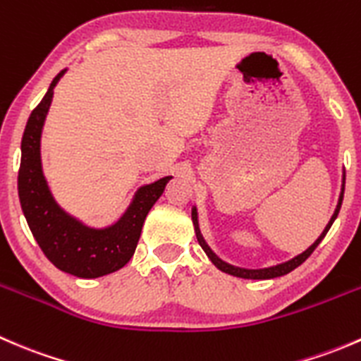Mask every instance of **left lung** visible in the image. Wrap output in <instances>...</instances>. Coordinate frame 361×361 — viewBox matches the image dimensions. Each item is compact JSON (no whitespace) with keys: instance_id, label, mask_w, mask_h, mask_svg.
<instances>
[{"instance_id":"left-lung-1","label":"left lung","mask_w":361,"mask_h":361,"mask_svg":"<svg viewBox=\"0 0 361 361\" xmlns=\"http://www.w3.org/2000/svg\"><path fill=\"white\" fill-rule=\"evenodd\" d=\"M344 185H345V174H344V176H342V192H341V197H338V204H337V207H336V213L332 214V218H330L329 225H326L325 231L322 232V235H319V238L316 239V241L312 243V245L309 246V248L305 250L304 253L297 255V257L292 258V260L285 262V264H279V265H274V267H267V269H241V267H234V265H231V264H227V262L220 260V258H218L216 255H214L213 251H211L209 246H207L206 241H204V239H202L201 231H199V224H197V209H195V207H194V209H192V221H194L195 235H197V241H199V245H201V248L206 251V255H207V257H209V260L213 262V264L216 265V267L220 269V271L227 272V274H231V276H238V278H245V279H272V278H279V276L288 274V272H292L293 269H297L298 265L304 264V262L307 260L309 257H311L312 251L316 250V246H318L319 243L323 241V238H325V235H326V232L330 231L332 224H334V221H336L338 211H341L342 197H344Z\"/></svg>"}]
</instances>
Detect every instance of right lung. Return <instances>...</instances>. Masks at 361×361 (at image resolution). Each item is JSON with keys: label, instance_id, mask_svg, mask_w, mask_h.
<instances>
[{"label": "right lung", "instance_id": "right-lung-1", "mask_svg": "<svg viewBox=\"0 0 361 361\" xmlns=\"http://www.w3.org/2000/svg\"><path fill=\"white\" fill-rule=\"evenodd\" d=\"M66 69L50 83L42 103L25 123L19 169V199L29 228L45 257L61 271L76 278H99L122 269L134 255L145 218L162 195L171 176L145 185L134 195L123 216L106 228H89L64 213L54 201L42 171L39 140L54 97V87Z\"/></svg>", "mask_w": 361, "mask_h": 361}]
</instances>
